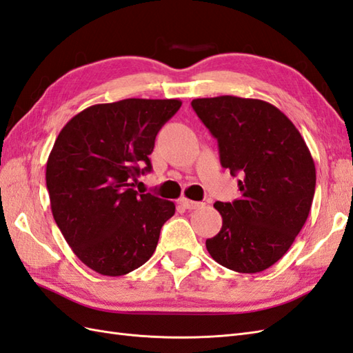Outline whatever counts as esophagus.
Here are the masks:
<instances>
[{"mask_svg":"<svg viewBox=\"0 0 353 353\" xmlns=\"http://www.w3.org/2000/svg\"><path fill=\"white\" fill-rule=\"evenodd\" d=\"M180 204H182L185 209H190V210L200 209V208L204 206V203H201V201H192L190 199H186V196H182V199H180Z\"/></svg>","mask_w":353,"mask_h":353,"instance_id":"1","label":"esophagus"}]
</instances>
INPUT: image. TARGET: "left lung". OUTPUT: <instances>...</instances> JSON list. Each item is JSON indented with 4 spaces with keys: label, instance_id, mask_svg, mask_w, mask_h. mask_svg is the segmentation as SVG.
Segmentation results:
<instances>
[{
    "label": "left lung",
    "instance_id": "obj_1",
    "mask_svg": "<svg viewBox=\"0 0 353 353\" xmlns=\"http://www.w3.org/2000/svg\"><path fill=\"white\" fill-rule=\"evenodd\" d=\"M191 105L218 139L221 165L242 177L239 200L214 204L223 227L206 248L227 269L261 272L289 251L305 224L316 190L314 161L299 130L269 102L218 96Z\"/></svg>",
    "mask_w": 353,
    "mask_h": 353
}]
</instances>
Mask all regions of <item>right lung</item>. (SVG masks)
Instances as JSON below:
<instances>
[{
	"instance_id": "1",
	"label": "right lung",
	"mask_w": 353,
	"mask_h": 353,
	"mask_svg": "<svg viewBox=\"0 0 353 353\" xmlns=\"http://www.w3.org/2000/svg\"><path fill=\"white\" fill-rule=\"evenodd\" d=\"M179 99L97 103L72 117L46 162V188L57 225L75 256L94 272L120 276L149 260L173 201L138 194L134 183L152 170L159 129Z\"/></svg>"
}]
</instances>
